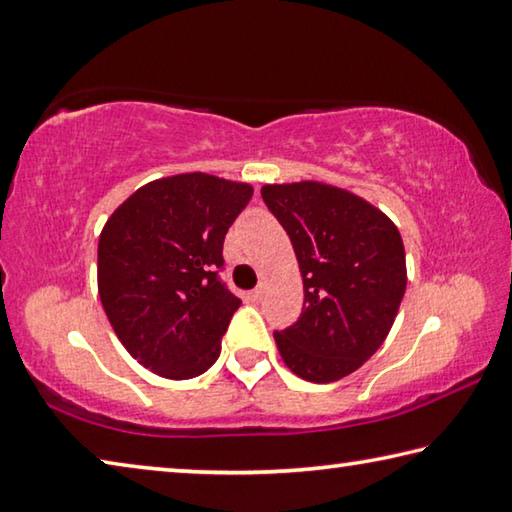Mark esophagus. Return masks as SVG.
<instances>
[{"label": "esophagus", "instance_id": "1", "mask_svg": "<svg viewBox=\"0 0 512 512\" xmlns=\"http://www.w3.org/2000/svg\"><path fill=\"white\" fill-rule=\"evenodd\" d=\"M264 293H266V289H264V284H259V287H257V289H253V291H250V300H253V302H259V300H262V298H264Z\"/></svg>", "mask_w": 512, "mask_h": 512}]
</instances>
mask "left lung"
I'll list each match as a JSON object with an SVG mask.
<instances>
[{
  "label": "left lung",
  "instance_id": "1",
  "mask_svg": "<svg viewBox=\"0 0 512 512\" xmlns=\"http://www.w3.org/2000/svg\"><path fill=\"white\" fill-rule=\"evenodd\" d=\"M262 198L296 250L302 314L275 332L300 379L329 384L363 366L386 341L406 289L397 225L348 189L300 180L264 185Z\"/></svg>",
  "mask_w": 512,
  "mask_h": 512
}]
</instances>
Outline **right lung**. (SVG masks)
Segmentation results:
<instances>
[{
	"instance_id": "add662e5",
	"label": "right lung",
	"mask_w": 512,
	"mask_h": 512,
	"mask_svg": "<svg viewBox=\"0 0 512 512\" xmlns=\"http://www.w3.org/2000/svg\"><path fill=\"white\" fill-rule=\"evenodd\" d=\"M253 187L203 171L146 183L110 214L99 237L103 311L137 363L192 379L219 359L241 300L219 280L225 232Z\"/></svg>"
}]
</instances>
